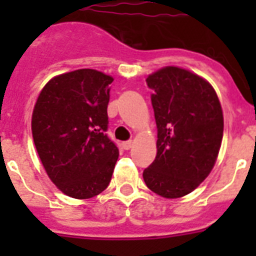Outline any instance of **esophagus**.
<instances>
[{
  "label": "esophagus",
  "instance_id": "obj_1",
  "mask_svg": "<svg viewBox=\"0 0 256 256\" xmlns=\"http://www.w3.org/2000/svg\"><path fill=\"white\" fill-rule=\"evenodd\" d=\"M132 146V140H124V142H122V148H124V150H128Z\"/></svg>",
  "mask_w": 256,
  "mask_h": 256
}]
</instances>
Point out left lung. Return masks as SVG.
I'll return each mask as SVG.
<instances>
[{"label":"left lung","instance_id":"obj_1","mask_svg":"<svg viewBox=\"0 0 256 256\" xmlns=\"http://www.w3.org/2000/svg\"><path fill=\"white\" fill-rule=\"evenodd\" d=\"M158 140L144 170L146 186L164 198L195 190L212 170L223 138V112L212 86L188 70L168 66L148 76Z\"/></svg>","mask_w":256,"mask_h":256}]
</instances>
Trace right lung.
<instances>
[{"mask_svg":"<svg viewBox=\"0 0 256 256\" xmlns=\"http://www.w3.org/2000/svg\"><path fill=\"white\" fill-rule=\"evenodd\" d=\"M110 76L80 69L50 80L32 116L36 148L52 182L76 199L108 186L120 156L108 136Z\"/></svg>","mask_w":256,"mask_h":256,"instance_id":"right-lung-1","label":"right lung"}]
</instances>
